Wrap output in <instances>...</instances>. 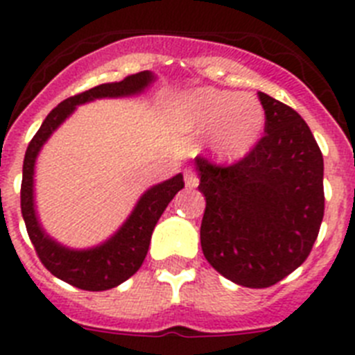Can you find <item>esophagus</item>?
I'll use <instances>...</instances> for the list:
<instances>
[{
  "mask_svg": "<svg viewBox=\"0 0 355 355\" xmlns=\"http://www.w3.org/2000/svg\"><path fill=\"white\" fill-rule=\"evenodd\" d=\"M184 184H187L188 188H197V184H199V178H197V174L193 171H184Z\"/></svg>",
  "mask_w": 355,
  "mask_h": 355,
  "instance_id": "34e87169",
  "label": "esophagus"
}]
</instances>
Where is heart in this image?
I'll list each match as a JSON object with an SVG mask.
<instances>
[{"label": "heart", "mask_w": 355, "mask_h": 355, "mask_svg": "<svg viewBox=\"0 0 355 355\" xmlns=\"http://www.w3.org/2000/svg\"><path fill=\"white\" fill-rule=\"evenodd\" d=\"M178 126L188 133H208L209 153L222 163L240 162L261 140L266 115L252 96L216 89L184 92L175 101Z\"/></svg>", "instance_id": "1"}]
</instances>
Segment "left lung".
<instances>
[{
	"label": "left lung",
	"instance_id": "left-lung-1",
	"mask_svg": "<svg viewBox=\"0 0 355 355\" xmlns=\"http://www.w3.org/2000/svg\"><path fill=\"white\" fill-rule=\"evenodd\" d=\"M265 137L231 167L196 158L205 258L225 279L268 288L309 256L324 218V158L293 108L259 92Z\"/></svg>",
	"mask_w": 355,
	"mask_h": 355
}]
</instances>
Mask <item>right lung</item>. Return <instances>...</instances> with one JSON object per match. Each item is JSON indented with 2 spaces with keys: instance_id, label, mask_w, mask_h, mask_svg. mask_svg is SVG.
I'll list each match as a JSON object with an SVG mask.
<instances>
[{
  "instance_id": "obj_1",
  "label": "right lung",
  "mask_w": 355,
  "mask_h": 355,
  "mask_svg": "<svg viewBox=\"0 0 355 355\" xmlns=\"http://www.w3.org/2000/svg\"><path fill=\"white\" fill-rule=\"evenodd\" d=\"M155 72L142 71L122 81L97 85L94 89L72 96L49 112L40 130L31 139L23 163L21 183V211L28 229V236L35 247L42 265L55 277L87 291H105L128 281L142 266L150 243L156 222L174 196L184 187L183 174H175L167 181L153 184L137 200L121 227L108 240L89 249H71L42 227L35 208V163L44 144L74 114V110L96 99L133 97L146 92L155 83Z\"/></svg>"
}]
</instances>
